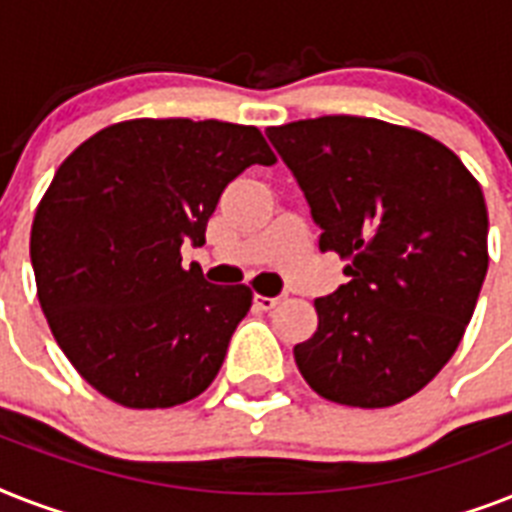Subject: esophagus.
I'll use <instances>...</instances> for the list:
<instances>
[{
  "label": "esophagus",
  "instance_id": "1",
  "mask_svg": "<svg viewBox=\"0 0 512 512\" xmlns=\"http://www.w3.org/2000/svg\"><path fill=\"white\" fill-rule=\"evenodd\" d=\"M281 303V297H265V295H255V305L260 311H273L276 305Z\"/></svg>",
  "mask_w": 512,
  "mask_h": 512
}]
</instances>
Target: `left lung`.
Here are the masks:
<instances>
[{"label":"left lung","instance_id":"1","mask_svg":"<svg viewBox=\"0 0 512 512\" xmlns=\"http://www.w3.org/2000/svg\"><path fill=\"white\" fill-rule=\"evenodd\" d=\"M265 135L321 228L319 249L348 260V284L316 300L297 369L335 404L414 396L476 311L489 268L481 185L438 140L377 119L321 116Z\"/></svg>","mask_w":512,"mask_h":512}]
</instances>
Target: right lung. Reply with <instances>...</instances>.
<instances>
[{"label":"right lung","instance_id":"add662e5","mask_svg":"<svg viewBox=\"0 0 512 512\" xmlns=\"http://www.w3.org/2000/svg\"><path fill=\"white\" fill-rule=\"evenodd\" d=\"M276 156L257 127L132 119L60 164L31 225L36 292L60 350L116 404L167 409L209 388L252 292L180 247L204 244L220 193Z\"/></svg>","mask_w":512,"mask_h":512}]
</instances>
